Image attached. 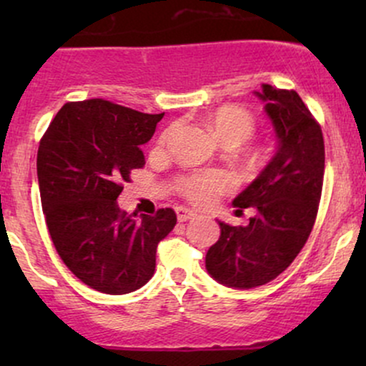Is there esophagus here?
I'll return each mask as SVG.
<instances>
[{"label": "esophagus", "instance_id": "34e87169", "mask_svg": "<svg viewBox=\"0 0 366 366\" xmlns=\"http://www.w3.org/2000/svg\"><path fill=\"white\" fill-rule=\"evenodd\" d=\"M194 217H196V213L192 212V209L184 208V207L177 208V218H179V222H187V220H192V218H194Z\"/></svg>", "mask_w": 366, "mask_h": 366}]
</instances>
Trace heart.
<instances>
[{"label":"heart","instance_id":"heart-1","mask_svg":"<svg viewBox=\"0 0 366 366\" xmlns=\"http://www.w3.org/2000/svg\"><path fill=\"white\" fill-rule=\"evenodd\" d=\"M209 127L224 144L241 146L253 137L256 122L253 115L242 108L225 107L220 108L209 119ZM167 137H169V134H163L159 137V146L165 144ZM230 184H232V180L224 172H208V174H197L180 179L179 189L192 203L204 204L212 201L218 192L229 189Z\"/></svg>","mask_w":366,"mask_h":366}]
</instances>
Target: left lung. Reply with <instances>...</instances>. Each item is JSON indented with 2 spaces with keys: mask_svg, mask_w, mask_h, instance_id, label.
I'll use <instances>...</instances> for the list:
<instances>
[{
  "mask_svg": "<svg viewBox=\"0 0 366 366\" xmlns=\"http://www.w3.org/2000/svg\"><path fill=\"white\" fill-rule=\"evenodd\" d=\"M274 125L277 151L232 204L254 208L247 225L218 220L220 237L208 249L207 270L217 282L251 289L279 277L308 241L320 203L325 146L322 129L296 91L263 84L254 92Z\"/></svg>",
  "mask_w": 366,
  "mask_h": 366,
  "instance_id": "obj_1",
  "label": "left lung"
}]
</instances>
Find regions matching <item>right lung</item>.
I'll return each instance as SVG.
<instances>
[{
  "mask_svg": "<svg viewBox=\"0 0 366 366\" xmlns=\"http://www.w3.org/2000/svg\"><path fill=\"white\" fill-rule=\"evenodd\" d=\"M163 113L104 102L63 104L37 149V180L49 236L63 263L91 289L127 294L154 274L157 247L177 224L172 208L129 215L117 197L144 165L141 146Z\"/></svg>",
  "mask_w": 366,
  "mask_h": 366,
  "instance_id": "obj_1",
  "label": "right lung"
}]
</instances>
